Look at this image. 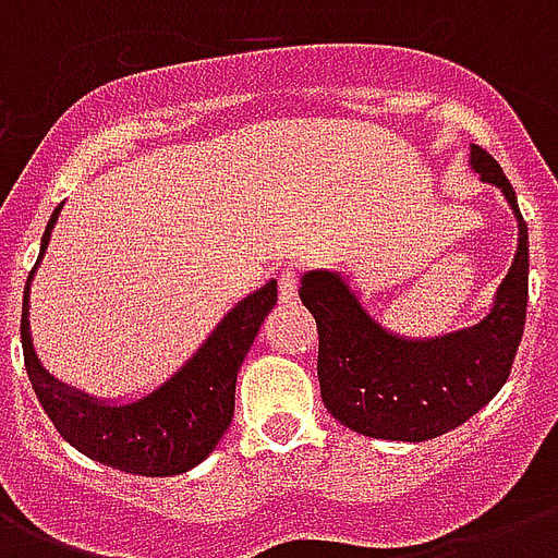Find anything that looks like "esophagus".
Segmentation results:
<instances>
[{
	"label": "esophagus",
	"mask_w": 558,
	"mask_h": 558,
	"mask_svg": "<svg viewBox=\"0 0 558 558\" xmlns=\"http://www.w3.org/2000/svg\"><path fill=\"white\" fill-rule=\"evenodd\" d=\"M278 298L283 306L295 304L298 301V271L289 269V266L278 271Z\"/></svg>",
	"instance_id": "1"
}]
</instances>
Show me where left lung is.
Here are the masks:
<instances>
[{"instance_id": "8db88e82", "label": "left lung", "mask_w": 558, "mask_h": 558, "mask_svg": "<svg viewBox=\"0 0 558 558\" xmlns=\"http://www.w3.org/2000/svg\"><path fill=\"white\" fill-rule=\"evenodd\" d=\"M469 165L504 193L519 222V248L484 322L434 339H405L367 313L341 271L313 269L301 278V301L318 324L322 399L350 432L432 440L477 414L510 376L527 318V222L489 153L472 144Z\"/></svg>"}]
</instances>
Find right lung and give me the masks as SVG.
I'll return each instance as SVG.
<instances>
[{
    "mask_svg": "<svg viewBox=\"0 0 558 558\" xmlns=\"http://www.w3.org/2000/svg\"><path fill=\"white\" fill-rule=\"evenodd\" d=\"M60 210L63 205H57L48 219L46 234L39 243V257L22 295V356L39 405L57 432L63 434L65 442H72L81 454L98 460L104 466L144 477L182 475L187 469L199 466L217 449L219 437L231 425L236 373L254 344L263 318L278 301V280H269L257 292L236 301L219 318L208 339L202 341L199 350L156 390L133 402L89 397L83 390L57 381L43 367L31 341V280L46 257L51 228L57 226Z\"/></svg>",
    "mask_w": 558,
    "mask_h": 558,
    "instance_id": "add662e5",
    "label": "right lung"
}]
</instances>
